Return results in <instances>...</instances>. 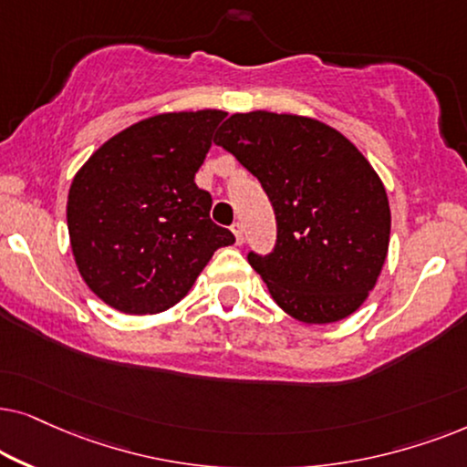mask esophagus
<instances>
[{"instance_id":"34e87169","label":"esophagus","mask_w":467,"mask_h":467,"mask_svg":"<svg viewBox=\"0 0 467 467\" xmlns=\"http://www.w3.org/2000/svg\"><path fill=\"white\" fill-rule=\"evenodd\" d=\"M233 233H234V239H237V244H239V245L244 244V223L234 222V223H233Z\"/></svg>"}]
</instances>
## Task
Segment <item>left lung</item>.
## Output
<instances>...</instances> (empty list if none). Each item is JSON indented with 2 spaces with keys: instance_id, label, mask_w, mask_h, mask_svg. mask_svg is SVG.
<instances>
[{
  "instance_id": "left-lung-1",
  "label": "left lung",
  "mask_w": 467,
  "mask_h": 467,
  "mask_svg": "<svg viewBox=\"0 0 467 467\" xmlns=\"http://www.w3.org/2000/svg\"><path fill=\"white\" fill-rule=\"evenodd\" d=\"M215 145L258 179L275 211L273 252L247 254L273 301L307 325L357 312L390 237L387 190L365 155L327 123L266 110L230 115Z\"/></svg>"
}]
</instances>
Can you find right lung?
<instances>
[{
  "mask_svg": "<svg viewBox=\"0 0 467 467\" xmlns=\"http://www.w3.org/2000/svg\"><path fill=\"white\" fill-rule=\"evenodd\" d=\"M223 110L164 113L104 142L67 194L74 260L123 314H158L182 301L215 250L234 244L211 222V194L194 177Z\"/></svg>",
  "mask_w": 467,
  "mask_h": 467,
  "instance_id": "add662e5",
  "label": "right lung"
}]
</instances>
